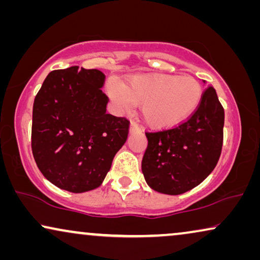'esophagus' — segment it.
Masks as SVG:
<instances>
[{
  "label": "esophagus",
  "instance_id": "1",
  "mask_svg": "<svg viewBox=\"0 0 260 260\" xmlns=\"http://www.w3.org/2000/svg\"><path fill=\"white\" fill-rule=\"evenodd\" d=\"M129 131H130V133H136V131H140V126H138V124H137V123L131 122Z\"/></svg>",
  "mask_w": 260,
  "mask_h": 260
}]
</instances>
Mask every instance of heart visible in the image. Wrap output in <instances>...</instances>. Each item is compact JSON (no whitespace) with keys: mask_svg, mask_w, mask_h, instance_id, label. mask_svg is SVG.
Segmentation results:
<instances>
[{"mask_svg":"<svg viewBox=\"0 0 260 260\" xmlns=\"http://www.w3.org/2000/svg\"><path fill=\"white\" fill-rule=\"evenodd\" d=\"M106 92L119 110L142 105V119L154 130L170 129L187 120L197 111L204 93L195 78L169 74H135L124 86L110 81Z\"/></svg>","mask_w":260,"mask_h":260,"instance_id":"heart-1","label":"heart"}]
</instances>
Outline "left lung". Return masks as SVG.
Wrapping results in <instances>:
<instances>
[{"label":"left lung","instance_id":"left-lung-1","mask_svg":"<svg viewBox=\"0 0 260 260\" xmlns=\"http://www.w3.org/2000/svg\"><path fill=\"white\" fill-rule=\"evenodd\" d=\"M225 112L214 87L202 93L200 105L173 129L145 133L148 147L142 172L151 189L179 195L200 184L221 154Z\"/></svg>","mask_w":260,"mask_h":260}]
</instances>
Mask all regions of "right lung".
Returning <instances> with one entry per match:
<instances>
[{"mask_svg": "<svg viewBox=\"0 0 260 260\" xmlns=\"http://www.w3.org/2000/svg\"><path fill=\"white\" fill-rule=\"evenodd\" d=\"M104 81L99 70H55L34 99L31 151L42 175L61 189L101 186L127 138L129 120L106 113Z\"/></svg>", "mask_w": 260, "mask_h": 260, "instance_id": "1", "label": "right lung"}]
</instances>
